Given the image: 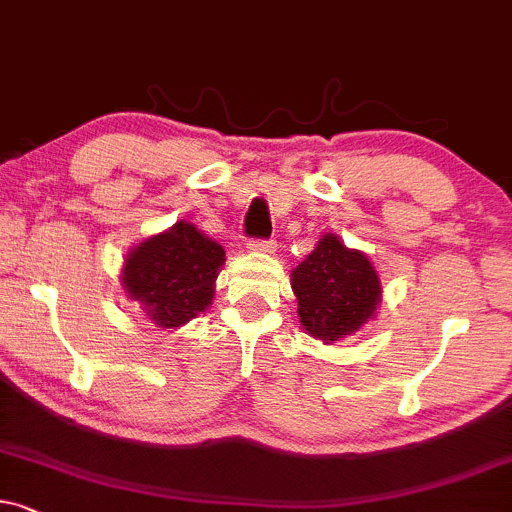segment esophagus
I'll use <instances>...</instances> for the list:
<instances>
[{"mask_svg": "<svg viewBox=\"0 0 512 512\" xmlns=\"http://www.w3.org/2000/svg\"><path fill=\"white\" fill-rule=\"evenodd\" d=\"M246 246H249L251 251H273L275 242H273V239H251V242Z\"/></svg>", "mask_w": 512, "mask_h": 512, "instance_id": "obj_1", "label": "esophagus"}]
</instances>
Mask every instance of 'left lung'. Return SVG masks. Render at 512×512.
Returning <instances> with one entry per match:
<instances>
[{"mask_svg":"<svg viewBox=\"0 0 512 512\" xmlns=\"http://www.w3.org/2000/svg\"><path fill=\"white\" fill-rule=\"evenodd\" d=\"M299 320L308 334L325 344L356 332L380 304V277L361 251H351L339 237L325 235L292 270Z\"/></svg>","mask_w":512,"mask_h":512,"instance_id":"8db88e82","label":"left lung"}]
</instances>
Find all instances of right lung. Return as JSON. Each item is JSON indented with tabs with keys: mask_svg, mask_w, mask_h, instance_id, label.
Returning a JSON list of instances; mask_svg holds the SVG:
<instances>
[{
	"mask_svg": "<svg viewBox=\"0 0 512 512\" xmlns=\"http://www.w3.org/2000/svg\"><path fill=\"white\" fill-rule=\"evenodd\" d=\"M223 261V246L180 220L132 249L125 258L123 287L156 325L180 327L211 304Z\"/></svg>",
	"mask_w": 512,
	"mask_h": 512,
	"instance_id": "obj_1",
	"label": "right lung"
}]
</instances>
